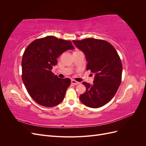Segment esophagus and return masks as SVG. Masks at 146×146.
<instances>
[{"label":"esophagus","instance_id":"esophagus-1","mask_svg":"<svg viewBox=\"0 0 146 146\" xmlns=\"http://www.w3.org/2000/svg\"><path fill=\"white\" fill-rule=\"evenodd\" d=\"M71 83L73 84V85H78V84H80V83L78 82H77L76 80H71Z\"/></svg>","mask_w":146,"mask_h":146}]
</instances>
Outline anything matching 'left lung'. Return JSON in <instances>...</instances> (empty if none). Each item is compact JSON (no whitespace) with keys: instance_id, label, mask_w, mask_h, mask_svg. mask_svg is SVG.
I'll list each match as a JSON object with an SVG mask.
<instances>
[{"instance_id":"obj_1","label":"left lung","mask_w":146,"mask_h":146,"mask_svg":"<svg viewBox=\"0 0 146 146\" xmlns=\"http://www.w3.org/2000/svg\"><path fill=\"white\" fill-rule=\"evenodd\" d=\"M86 56V70L94 74L92 84L83 82L86 91L81 102L93 108L102 107L115 95L122 79V65L117 51L108 42L92 38L73 41Z\"/></svg>"}]
</instances>
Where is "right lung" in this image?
I'll use <instances>...</instances> for the list:
<instances>
[{"instance_id":"right-lung-1","label":"right lung","mask_w":146,"mask_h":146,"mask_svg":"<svg viewBox=\"0 0 146 146\" xmlns=\"http://www.w3.org/2000/svg\"><path fill=\"white\" fill-rule=\"evenodd\" d=\"M70 41L48 36L36 39L26 48L22 60V78L29 95L46 107L58 105L70 85L69 78H60L52 72L57 58L68 50H74Z\"/></svg>"}]
</instances>
